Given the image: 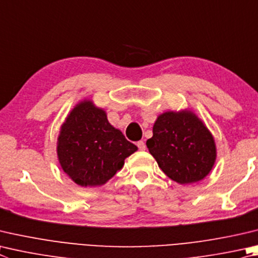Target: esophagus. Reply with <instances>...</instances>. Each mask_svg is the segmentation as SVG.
Segmentation results:
<instances>
[{
  "instance_id": "obj_1",
  "label": "esophagus",
  "mask_w": 258,
  "mask_h": 258,
  "mask_svg": "<svg viewBox=\"0 0 258 258\" xmlns=\"http://www.w3.org/2000/svg\"><path fill=\"white\" fill-rule=\"evenodd\" d=\"M137 145H138V148L141 150V151H144L145 149H147V145H145V143L143 142V141H139L138 143H137Z\"/></svg>"
}]
</instances>
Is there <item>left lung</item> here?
Returning <instances> with one entry per match:
<instances>
[{"mask_svg":"<svg viewBox=\"0 0 258 258\" xmlns=\"http://www.w3.org/2000/svg\"><path fill=\"white\" fill-rule=\"evenodd\" d=\"M149 152L165 174L180 185L204 179L215 163L214 138L191 110L165 111L154 121Z\"/></svg>","mask_w":258,"mask_h":258,"instance_id":"1","label":"left lung"}]
</instances>
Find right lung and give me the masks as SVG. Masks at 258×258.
Instances as JSON below:
<instances>
[{
	"label": "right lung",
	"mask_w": 258,
	"mask_h": 258,
	"mask_svg": "<svg viewBox=\"0 0 258 258\" xmlns=\"http://www.w3.org/2000/svg\"><path fill=\"white\" fill-rule=\"evenodd\" d=\"M56 151L63 171L76 184L96 187L114 177L138 147L110 125L104 109L84 99L60 126Z\"/></svg>",
	"instance_id": "1"
}]
</instances>
